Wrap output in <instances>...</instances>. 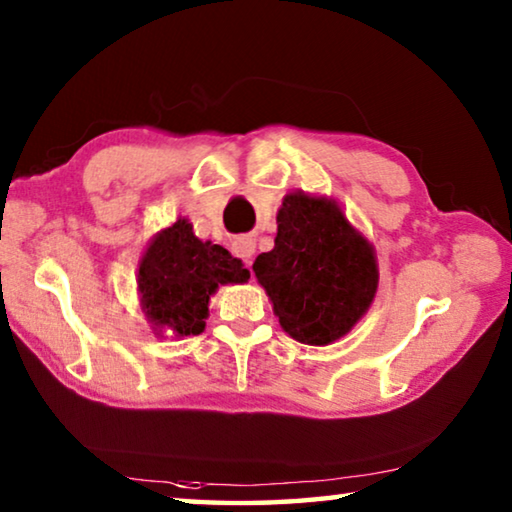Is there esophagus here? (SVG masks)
Returning <instances> with one entry per match:
<instances>
[{"instance_id": "1", "label": "esophagus", "mask_w": 512, "mask_h": 512, "mask_svg": "<svg viewBox=\"0 0 512 512\" xmlns=\"http://www.w3.org/2000/svg\"><path fill=\"white\" fill-rule=\"evenodd\" d=\"M232 253L237 255V257H241L243 262H246L248 269H250V264H253V262H250V259H253V253H255V243L250 241L248 237H239L237 241L232 243Z\"/></svg>"}]
</instances>
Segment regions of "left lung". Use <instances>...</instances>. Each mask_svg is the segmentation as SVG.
I'll use <instances>...</instances> for the list:
<instances>
[{"label":"left lung","mask_w":512,"mask_h":512,"mask_svg":"<svg viewBox=\"0 0 512 512\" xmlns=\"http://www.w3.org/2000/svg\"><path fill=\"white\" fill-rule=\"evenodd\" d=\"M253 271L296 342L326 346L369 310L378 287L371 243L353 230L335 200L289 193L278 212L275 248Z\"/></svg>","instance_id":"8db88e82"}]
</instances>
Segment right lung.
Segmentation results:
<instances>
[{
  "label": "right lung",
  "mask_w": 512,
  "mask_h": 512,
  "mask_svg": "<svg viewBox=\"0 0 512 512\" xmlns=\"http://www.w3.org/2000/svg\"><path fill=\"white\" fill-rule=\"evenodd\" d=\"M250 271L223 246L200 241L191 223L180 218L159 232L139 266V291L152 326L175 335H200L205 330L209 296L218 285L246 282Z\"/></svg>",
  "instance_id": "1"
}]
</instances>
